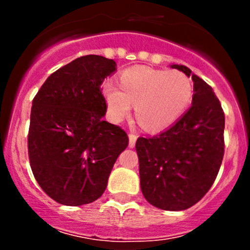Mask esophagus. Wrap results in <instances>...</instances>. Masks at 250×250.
<instances>
[{
    "instance_id": "obj_1",
    "label": "esophagus",
    "mask_w": 250,
    "mask_h": 250,
    "mask_svg": "<svg viewBox=\"0 0 250 250\" xmlns=\"http://www.w3.org/2000/svg\"><path fill=\"white\" fill-rule=\"evenodd\" d=\"M138 135L134 134V133H130L129 134V147H134L135 143H137Z\"/></svg>"
}]
</instances>
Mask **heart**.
Segmentation results:
<instances>
[{
    "mask_svg": "<svg viewBox=\"0 0 250 250\" xmlns=\"http://www.w3.org/2000/svg\"><path fill=\"white\" fill-rule=\"evenodd\" d=\"M118 85L106 82L103 88L111 116L116 121L123 120L133 104L138 121L148 130L162 129L176 122L193 97L192 83L179 71L130 67L120 75Z\"/></svg>",
    "mask_w": 250,
    "mask_h": 250,
    "instance_id": "b5f03b06",
    "label": "heart"
}]
</instances>
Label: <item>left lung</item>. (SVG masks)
Segmentation results:
<instances>
[{
    "instance_id": "1",
    "label": "left lung",
    "mask_w": 250,
    "mask_h": 250,
    "mask_svg": "<svg viewBox=\"0 0 250 250\" xmlns=\"http://www.w3.org/2000/svg\"><path fill=\"white\" fill-rule=\"evenodd\" d=\"M172 67L192 77V106L165 132L138 138L135 148L146 201L163 210H184L215 181L225 151V115L208 83L184 65Z\"/></svg>"
}]
</instances>
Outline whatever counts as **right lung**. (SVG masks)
Listing matches in <instances>:
<instances>
[{"label": "right lung", "mask_w": 250, "mask_h": 250, "mask_svg": "<svg viewBox=\"0 0 250 250\" xmlns=\"http://www.w3.org/2000/svg\"><path fill=\"white\" fill-rule=\"evenodd\" d=\"M116 62L84 55L53 72L32 100L27 152L35 179L55 202L92 203L129 139L121 127L104 121L102 83Z\"/></svg>", "instance_id": "right-lung-1"}]
</instances>
